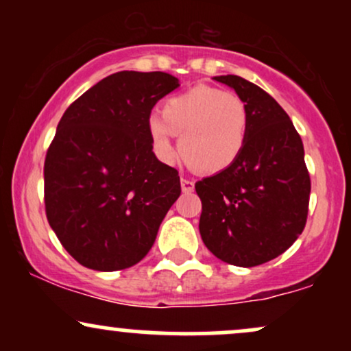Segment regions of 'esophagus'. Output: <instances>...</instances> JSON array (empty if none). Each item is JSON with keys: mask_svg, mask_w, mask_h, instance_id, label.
Here are the masks:
<instances>
[{"mask_svg": "<svg viewBox=\"0 0 351 351\" xmlns=\"http://www.w3.org/2000/svg\"><path fill=\"white\" fill-rule=\"evenodd\" d=\"M181 189H183V193H191L195 189V183L191 180L181 178Z\"/></svg>", "mask_w": 351, "mask_h": 351, "instance_id": "obj_1", "label": "esophagus"}]
</instances>
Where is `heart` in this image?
Listing matches in <instances>:
<instances>
[{"instance_id": "1", "label": "heart", "mask_w": 351, "mask_h": 351, "mask_svg": "<svg viewBox=\"0 0 351 351\" xmlns=\"http://www.w3.org/2000/svg\"><path fill=\"white\" fill-rule=\"evenodd\" d=\"M247 107L239 95L208 86H196L163 102L162 119L153 117L148 134L163 162L175 158L173 135L193 170L221 173L237 162L247 140Z\"/></svg>"}]
</instances>
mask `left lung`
<instances>
[{
    "label": "left lung",
    "instance_id": "1",
    "mask_svg": "<svg viewBox=\"0 0 351 351\" xmlns=\"http://www.w3.org/2000/svg\"><path fill=\"white\" fill-rule=\"evenodd\" d=\"M247 107L244 150L228 170L195 184L199 234L224 263L254 267L287 251L307 223L310 176L292 120L267 92L239 75H217Z\"/></svg>",
    "mask_w": 351,
    "mask_h": 351
}]
</instances>
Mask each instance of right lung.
Wrapping results in <instances>:
<instances>
[{"instance_id": "obj_1", "label": "right lung", "mask_w": 351, "mask_h": 351, "mask_svg": "<svg viewBox=\"0 0 351 351\" xmlns=\"http://www.w3.org/2000/svg\"><path fill=\"white\" fill-rule=\"evenodd\" d=\"M176 87L167 72L122 71L64 112L44 162V203L52 231L84 267L140 263L181 195L178 171L156 158L148 134L152 108Z\"/></svg>"}]
</instances>
